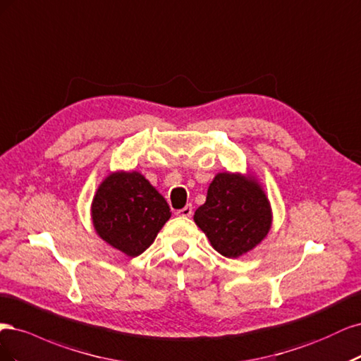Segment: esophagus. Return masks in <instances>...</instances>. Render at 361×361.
<instances>
[{
    "mask_svg": "<svg viewBox=\"0 0 361 361\" xmlns=\"http://www.w3.org/2000/svg\"><path fill=\"white\" fill-rule=\"evenodd\" d=\"M192 213H193V207H192V204H188L185 207H183L181 210H178V212H177V214H178V216H183V217H190V216H192Z\"/></svg>",
    "mask_w": 361,
    "mask_h": 361,
    "instance_id": "34e87169",
    "label": "esophagus"
}]
</instances>
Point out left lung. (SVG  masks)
Segmentation results:
<instances>
[{"instance_id": "1", "label": "left lung", "mask_w": 361, "mask_h": 361, "mask_svg": "<svg viewBox=\"0 0 361 361\" xmlns=\"http://www.w3.org/2000/svg\"><path fill=\"white\" fill-rule=\"evenodd\" d=\"M193 219L220 255L238 258L269 234L271 207L257 181L224 172L212 181Z\"/></svg>"}]
</instances>
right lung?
<instances>
[{
	"mask_svg": "<svg viewBox=\"0 0 361 361\" xmlns=\"http://www.w3.org/2000/svg\"><path fill=\"white\" fill-rule=\"evenodd\" d=\"M91 216L104 241L135 258L154 241L171 217V208L139 172H115L97 189Z\"/></svg>",
	"mask_w": 361,
	"mask_h": 361,
	"instance_id": "right-lung-1",
	"label": "right lung"
}]
</instances>
